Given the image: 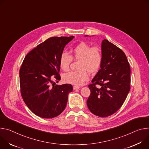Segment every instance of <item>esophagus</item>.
I'll return each mask as SVG.
<instances>
[{
	"label": "esophagus",
	"instance_id": "esophagus-1",
	"mask_svg": "<svg viewBox=\"0 0 149 149\" xmlns=\"http://www.w3.org/2000/svg\"><path fill=\"white\" fill-rule=\"evenodd\" d=\"M79 88H80V87L79 86H76V85L73 86V89L74 90H77V89H79Z\"/></svg>",
	"mask_w": 149,
	"mask_h": 149
}]
</instances>
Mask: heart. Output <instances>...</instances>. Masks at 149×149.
Listing matches in <instances>:
<instances>
[{"mask_svg":"<svg viewBox=\"0 0 149 149\" xmlns=\"http://www.w3.org/2000/svg\"><path fill=\"white\" fill-rule=\"evenodd\" d=\"M71 56L68 52L63 51L60 56L59 64L64 71L70 69L73 58L79 60L80 70L65 73L63 79L66 83L75 85H83L89 78L88 72L95 73L100 69L102 61V54L98 47H91L86 42H80L73 49Z\"/></svg>","mask_w":149,"mask_h":149,"instance_id":"1","label":"heart"}]
</instances>
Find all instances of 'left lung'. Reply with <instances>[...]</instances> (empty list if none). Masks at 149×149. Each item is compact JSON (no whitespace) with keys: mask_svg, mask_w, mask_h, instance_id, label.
<instances>
[{"mask_svg":"<svg viewBox=\"0 0 149 149\" xmlns=\"http://www.w3.org/2000/svg\"><path fill=\"white\" fill-rule=\"evenodd\" d=\"M101 69L88 87L87 100L90 111L100 117L116 112L123 105L130 90V67L122 49L107 40L102 42Z\"/></svg>","mask_w":149,"mask_h":149,"instance_id":"obj_1","label":"left lung"}]
</instances>
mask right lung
I'll return each instance as SVG.
<instances>
[{
	"instance_id": "right-lung-1",
	"label": "right lung",
	"mask_w": 149,
	"mask_h": 149,
	"mask_svg": "<svg viewBox=\"0 0 149 149\" xmlns=\"http://www.w3.org/2000/svg\"><path fill=\"white\" fill-rule=\"evenodd\" d=\"M74 36L53 37L32 49L19 70L21 93L28 108L37 116L52 118L60 115L73 91L70 84L56 85L61 79L60 56Z\"/></svg>"
}]
</instances>
